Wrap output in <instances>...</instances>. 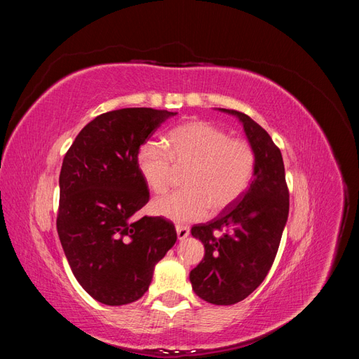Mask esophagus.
Returning a JSON list of instances; mask_svg holds the SVG:
<instances>
[{
  "mask_svg": "<svg viewBox=\"0 0 359 359\" xmlns=\"http://www.w3.org/2000/svg\"><path fill=\"white\" fill-rule=\"evenodd\" d=\"M190 233V229L187 226L184 224H177V235H178V240H186V238L189 236Z\"/></svg>",
  "mask_w": 359,
  "mask_h": 359,
  "instance_id": "obj_1",
  "label": "esophagus"
}]
</instances>
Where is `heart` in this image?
Instances as JSON below:
<instances>
[{
	"instance_id": "b5f03b06",
	"label": "heart",
	"mask_w": 359,
	"mask_h": 359,
	"mask_svg": "<svg viewBox=\"0 0 359 359\" xmlns=\"http://www.w3.org/2000/svg\"><path fill=\"white\" fill-rule=\"evenodd\" d=\"M255 148L245 139L206 121H190L168 133L165 148L148 140L137 149L140 178L154 194L166 193L173 169L184 170V189L156 199L154 214L177 223L205 219L229 208L250 187L256 173Z\"/></svg>"
}]
</instances>
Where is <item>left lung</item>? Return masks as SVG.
<instances>
[{
    "label": "left lung",
    "mask_w": 359,
    "mask_h": 359,
    "mask_svg": "<svg viewBox=\"0 0 359 359\" xmlns=\"http://www.w3.org/2000/svg\"><path fill=\"white\" fill-rule=\"evenodd\" d=\"M235 115L256 153L257 165L248 190L208 223L191 227L205 247L202 262L191 269L194 293L215 306H232L265 280L277 255L289 215L283 157L273 139L248 115Z\"/></svg>",
    "instance_id": "obj_1"
}]
</instances>
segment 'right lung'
<instances>
[{
  "label": "right lung",
  "instance_id": "obj_1",
  "mask_svg": "<svg viewBox=\"0 0 359 359\" xmlns=\"http://www.w3.org/2000/svg\"><path fill=\"white\" fill-rule=\"evenodd\" d=\"M177 112L126 107L86 124L62 160L57 231L76 280L106 306L148 290L154 266L177 243L172 222L133 215L149 201L139 147Z\"/></svg>",
  "mask_w": 359,
  "mask_h": 359
}]
</instances>
